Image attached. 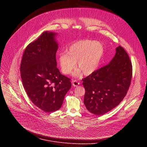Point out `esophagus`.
<instances>
[{
	"label": "esophagus",
	"instance_id": "esophagus-1",
	"mask_svg": "<svg viewBox=\"0 0 147 147\" xmlns=\"http://www.w3.org/2000/svg\"><path fill=\"white\" fill-rule=\"evenodd\" d=\"M72 84L74 87H77L80 84V82L77 80H74L72 81Z\"/></svg>",
	"mask_w": 147,
	"mask_h": 147
}]
</instances>
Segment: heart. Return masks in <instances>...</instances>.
I'll return each instance as SVG.
<instances>
[{
	"label": "heart",
	"mask_w": 147,
	"mask_h": 147,
	"mask_svg": "<svg viewBox=\"0 0 147 147\" xmlns=\"http://www.w3.org/2000/svg\"><path fill=\"white\" fill-rule=\"evenodd\" d=\"M104 54L103 45L94 40H79L72 44L66 52L59 55V63L61 72L69 74L75 68L76 61L78 67L85 75H90L98 68ZM80 70L76 71L78 75Z\"/></svg>",
	"instance_id": "b5f03b06"
}]
</instances>
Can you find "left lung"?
I'll use <instances>...</instances> for the list:
<instances>
[{
  "mask_svg": "<svg viewBox=\"0 0 147 147\" xmlns=\"http://www.w3.org/2000/svg\"><path fill=\"white\" fill-rule=\"evenodd\" d=\"M132 74L130 57L119 46L108 65L82 79L86 90L84 102L87 110L100 116L119 105L129 89Z\"/></svg>",
  "mask_w": 147,
  "mask_h": 147,
  "instance_id": "8db88e82",
  "label": "left lung"
}]
</instances>
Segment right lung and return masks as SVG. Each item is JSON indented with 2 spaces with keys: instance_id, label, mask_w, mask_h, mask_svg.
Masks as SVG:
<instances>
[{
  "instance_id": "1",
  "label": "right lung",
  "mask_w": 147,
  "mask_h": 147,
  "mask_svg": "<svg viewBox=\"0 0 147 147\" xmlns=\"http://www.w3.org/2000/svg\"><path fill=\"white\" fill-rule=\"evenodd\" d=\"M53 32L45 31L26 48L20 73L26 93L38 108L48 113L59 110L71 87L70 79L57 68L58 45Z\"/></svg>"
}]
</instances>
